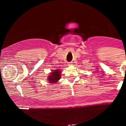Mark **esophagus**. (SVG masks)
<instances>
[{
	"label": "esophagus",
	"mask_w": 126,
	"mask_h": 126,
	"mask_svg": "<svg viewBox=\"0 0 126 126\" xmlns=\"http://www.w3.org/2000/svg\"><path fill=\"white\" fill-rule=\"evenodd\" d=\"M68 66H71L72 65V63H68Z\"/></svg>",
	"instance_id": "obj_1"
}]
</instances>
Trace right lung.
Masks as SVG:
<instances>
[{
	"instance_id": "add662e5",
	"label": "right lung",
	"mask_w": 126,
	"mask_h": 126,
	"mask_svg": "<svg viewBox=\"0 0 126 126\" xmlns=\"http://www.w3.org/2000/svg\"><path fill=\"white\" fill-rule=\"evenodd\" d=\"M61 70L59 69L57 70H52L51 72L49 73V75L47 76V81L49 83L56 84L61 79Z\"/></svg>"
}]
</instances>
